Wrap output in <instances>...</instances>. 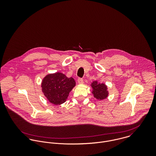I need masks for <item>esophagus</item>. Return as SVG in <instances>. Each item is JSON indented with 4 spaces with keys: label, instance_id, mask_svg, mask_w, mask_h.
Masks as SVG:
<instances>
[{
    "label": "esophagus",
    "instance_id": "esophagus-1",
    "mask_svg": "<svg viewBox=\"0 0 156 156\" xmlns=\"http://www.w3.org/2000/svg\"><path fill=\"white\" fill-rule=\"evenodd\" d=\"M77 81H78V83H79V84H82V83H83V80L82 78H79L78 80H77Z\"/></svg>",
    "mask_w": 156,
    "mask_h": 156
}]
</instances>
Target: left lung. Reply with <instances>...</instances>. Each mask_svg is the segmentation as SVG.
<instances>
[{"label":"left lung","instance_id":"1","mask_svg":"<svg viewBox=\"0 0 156 156\" xmlns=\"http://www.w3.org/2000/svg\"><path fill=\"white\" fill-rule=\"evenodd\" d=\"M90 85L93 89L92 92L97 99L103 100L108 96L107 86L105 83H99L97 81H94Z\"/></svg>","mask_w":156,"mask_h":156}]
</instances>
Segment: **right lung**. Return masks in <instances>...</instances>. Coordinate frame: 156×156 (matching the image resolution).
<instances>
[{"instance_id": "right-lung-1", "label": "right lung", "mask_w": 156, "mask_h": 156, "mask_svg": "<svg viewBox=\"0 0 156 156\" xmlns=\"http://www.w3.org/2000/svg\"><path fill=\"white\" fill-rule=\"evenodd\" d=\"M73 77L68 78L61 73L47 75L42 81V90L47 100L55 105L66 101L69 92L75 87Z\"/></svg>"}]
</instances>
